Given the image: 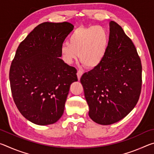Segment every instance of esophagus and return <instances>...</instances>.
I'll return each instance as SVG.
<instances>
[{
    "instance_id": "34e87169",
    "label": "esophagus",
    "mask_w": 154,
    "mask_h": 154,
    "mask_svg": "<svg viewBox=\"0 0 154 154\" xmlns=\"http://www.w3.org/2000/svg\"><path fill=\"white\" fill-rule=\"evenodd\" d=\"M82 75H83V71H80V70H79V71H78L77 72V75L78 79L80 80L81 77L82 76Z\"/></svg>"
}]
</instances>
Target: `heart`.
Returning a JSON list of instances; mask_svg holds the SVG:
<instances>
[{
	"instance_id": "b5f03b06",
	"label": "heart",
	"mask_w": 154,
	"mask_h": 154,
	"mask_svg": "<svg viewBox=\"0 0 154 154\" xmlns=\"http://www.w3.org/2000/svg\"><path fill=\"white\" fill-rule=\"evenodd\" d=\"M109 36L100 26H80L70 36V43H63L60 48L61 58L71 64L79 56V60L88 69H94L101 64L107 51Z\"/></svg>"
}]
</instances>
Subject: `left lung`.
<instances>
[{"instance_id": "8db88e82", "label": "left lung", "mask_w": 154, "mask_h": 154, "mask_svg": "<svg viewBox=\"0 0 154 154\" xmlns=\"http://www.w3.org/2000/svg\"><path fill=\"white\" fill-rule=\"evenodd\" d=\"M89 116L109 125L125 118L139 100L142 65L137 49L122 28L110 22L107 51L101 64L81 77Z\"/></svg>"}]
</instances>
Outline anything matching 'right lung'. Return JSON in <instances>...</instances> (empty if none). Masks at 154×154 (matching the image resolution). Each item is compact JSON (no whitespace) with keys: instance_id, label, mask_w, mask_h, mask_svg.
I'll return each mask as SVG.
<instances>
[{"instance_id":"right-lung-1","label":"right lung","mask_w":154,"mask_h":154,"mask_svg":"<svg viewBox=\"0 0 154 154\" xmlns=\"http://www.w3.org/2000/svg\"><path fill=\"white\" fill-rule=\"evenodd\" d=\"M64 22L41 23L18 46L9 71L13 98L28 120L38 125L55 123L64 113L77 70L60 58V48L73 30Z\"/></svg>"}]
</instances>
